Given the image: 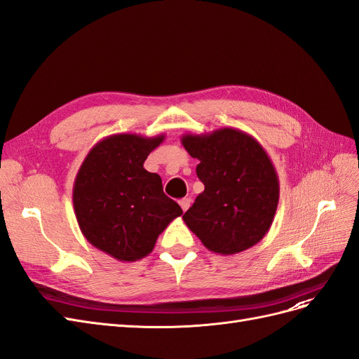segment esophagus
Listing matches in <instances>:
<instances>
[{"label": "esophagus", "instance_id": "esophagus-1", "mask_svg": "<svg viewBox=\"0 0 359 359\" xmlns=\"http://www.w3.org/2000/svg\"><path fill=\"white\" fill-rule=\"evenodd\" d=\"M179 204H180L182 210L187 212V210L189 209V206H191V198H182V200L179 201Z\"/></svg>", "mask_w": 359, "mask_h": 359}]
</instances>
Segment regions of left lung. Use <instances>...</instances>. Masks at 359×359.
Returning a JSON list of instances; mask_svg holds the SVG:
<instances>
[{
    "label": "left lung",
    "mask_w": 359,
    "mask_h": 359,
    "mask_svg": "<svg viewBox=\"0 0 359 359\" xmlns=\"http://www.w3.org/2000/svg\"><path fill=\"white\" fill-rule=\"evenodd\" d=\"M200 161L198 194L183 221L209 251L231 255L254 247L269 231L280 200L278 176L268 153L247 132L221 128L182 137Z\"/></svg>",
    "instance_id": "8db88e82"
}]
</instances>
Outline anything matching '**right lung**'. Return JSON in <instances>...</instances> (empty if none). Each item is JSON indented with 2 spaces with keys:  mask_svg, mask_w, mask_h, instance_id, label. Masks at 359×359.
Masks as SVG:
<instances>
[{
  "mask_svg": "<svg viewBox=\"0 0 359 359\" xmlns=\"http://www.w3.org/2000/svg\"><path fill=\"white\" fill-rule=\"evenodd\" d=\"M165 135L116 134L88 151L74 183V209L84 238L120 262L149 255L159 234L183 213L144 161Z\"/></svg>",
  "mask_w": 359,
  "mask_h": 359,
  "instance_id": "add662e5",
  "label": "right lung"
}]
</instances>
